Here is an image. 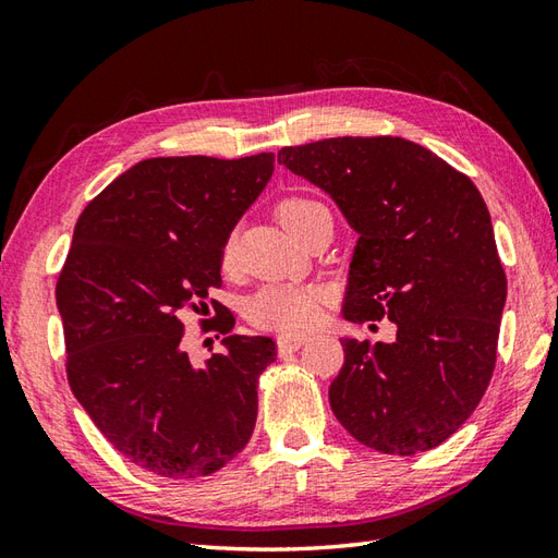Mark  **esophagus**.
<instances>
[{"instance_id": "esophagus-1", "label": "esophagus", "mask_w": 558, "mask_h": 558, "mask_svg": "<svg viewBox=\"0 0 558 558\" xmlns=\"http://www.w3.org/2000/svg\"><path fill=\"white\" fill-rule=\"evenodd\" d=\"M306 342L304 336H278V352L286 354V352H294L300 350Z\"/></svg>"}]
</instances>
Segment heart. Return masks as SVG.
Returning a JSON list of instances; mask_svg holds the SVG:
<instances>
[{"instance_id":"obj_1","label":"heart","mask_w":558,"mask_h":558,"mask_svg":"<svg viewBox=\"0 0 558 558\" xmlns=\"http://www.w3.org/2000/svg\"><path fill=\"white\" fill-rule=\"evenodd\" d=\"M316 213H328L318 201L292 196L278 206V218L292 236L310 222ZM234 264V240L230 236L222 246V266L230 268ZM326 302V292L314 286H268L258 290L248 302L246 316L254 326L264 330H276L282 336L306 333L312 330L322 314V304Z\"/></svg>"}]
</instances>
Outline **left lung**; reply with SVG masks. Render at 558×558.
<instances>
[{
    "mask_svg": "<svg viewBox=\"0 0 558 558\" xmlns=\"http://www.w3.org/2000/svg\"><path fill=\"white\" fill-rule=\"evenodd\" d=\"M278 162L360 234L342 316L396 324L390 342L342 338L333 414L381 453L436 448L475 412L496 364L506 272L487 204L470 177L398 136L288 146Z\"/></svg>",
    "mask_w": 558,
    "mask_h": 558,
    "instance_id": "1",
    "label": "left lung"
}]
</instances>
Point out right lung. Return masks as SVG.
<instances>
[{"label":"right lung","mask_w":558,"mask_h":558,"mask_svg":"<svg viewBox=\"0 0 558 558\" xmlns=\"http://www.w3.org/2000/svg\"><path fill=\"white\" fill-rule=\"evenodd\" d=\"M270 174L272 153L141 160L74 228L57 280L69 386L102 436L153 475H213L252 438L276 342L230 336L234 324L213 300L225 352L194 366L180 316L208 312L222 246Z\"/></svg>","instance_id":"obj_1"}]
</instances>
